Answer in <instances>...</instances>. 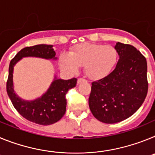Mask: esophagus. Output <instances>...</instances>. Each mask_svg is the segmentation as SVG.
I'll list each match as a JSON object with an SVG mask.
<instances>
[{"label":"esophagus","mask_w":155,"mask_h":155,"mask_svg":"<svg viewBox=\"0 0 155 155\" xmlns=\"http://www.w3.org/2000/svg\"><path fill=\"white\" fill-rule=\"evenodd\" d=\"M84 81V79L83 78H78V84H80V83H81V82Z\"/></svg>","instance_id":"obj_1"}]
</instances>
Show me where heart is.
Segmentation results:
<instances>
[{
    "label": "heart",
    "mask_w": 155,
    "mask_h": 155,
    "mask_svg": "<svg viewBox=\"0 0 155 155\" xmlns=\"http://www.w3.org/2000/svg\"><path fill=\"white\" fill-rule=\"evenodd\" d=\"M118 58L116 48L110 45L84 42L76 45L69 53L60 55L59 63L64 71L74 73L84 66V73L91 80L102 79L113 71Z\"/></svg>",
    "instance_id": "obj_1"
}]
</instances>
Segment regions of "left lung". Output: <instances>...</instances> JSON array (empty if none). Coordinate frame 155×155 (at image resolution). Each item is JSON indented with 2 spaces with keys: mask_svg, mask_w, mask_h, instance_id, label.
I'll use <instances>...</instances> for the list:
<instances>
[{
  "mask_svg": "<svg viewBox=\"0 0 155 155\" xmlns=\"http://www.w3.org/2000/svg\"><path fill=\"white\" fill-rule=\"evenodd\" d=\"M120 59L108 76L91 83L90 110L98 120L116 124L132 116L147 96L146 58L134 46L117 42Z\"/></svg>",
  "mask_w": 155,
  "mask_h": 155,
  "instance_id": "1",
  "label": "left lung"
}]
</instances>
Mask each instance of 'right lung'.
<instances>
[{
  "mask_svg": "<svg viewBox=\"0 0 155 155\" xmlns=\"http://www.w3.org/2000/svg\"><path fill=\"white\" fill-rule=\"evenodd\" d=\"M52 45L39 44L23 48L12 59L9 65L7 81V92L14 107L24 118L39 125H50L62 118L66 112V94L69 89L76 86L77 78L63 80L54 78L47 91L40 98L32 101L21 99L15 94L13 85L14 66L21 58L26 57L57 60Z\"/></svg>",
  "mask_w": 155,
  "mask_h": 155,
  "instance_id": "obj_1",
  "label": "right lung"
}]
</instances>
